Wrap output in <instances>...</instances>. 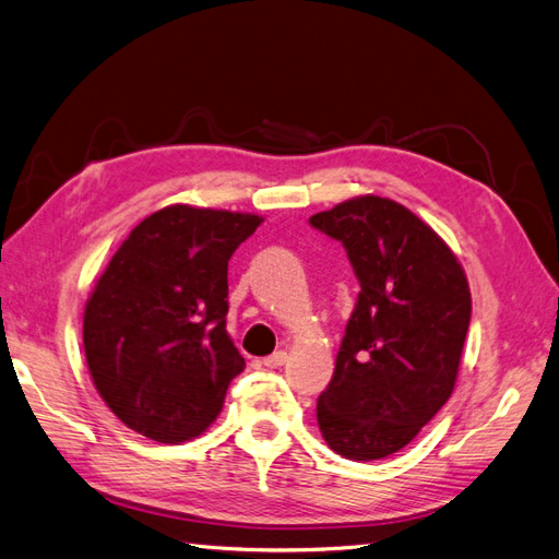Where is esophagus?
<instances>
[{
  "mask_svg": "<svg viewBox=\"0 0 559 559\" xmlns=\"http://www.w3.org/2000/svg\"><path fill=\"white\" fill-rule=\"evenodd\" d=\"M287 352H275V354H270V356H265L263 358V366L265 368H280V366H284L287 364Z\"/></svg>",
  "mask_w": 559,
  "mask_h": 559,
  "instance_id": "obj_1",
  "label": "esophagus"
}]
</instances>
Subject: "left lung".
<instances>
[{
    "label": "left lung",
    "instance_id": "8db88e82",
    "mask_svg": "<svg viewBox=\"0 0 559 559\" xmlns=\"http://www.w3.org/2000/svg\"><path fill=\"white\" fill-rule=\"evenodd\" d=\"M311 225L342 241L361 282L318 426L346 459H384L454 390L471 320L466 272L436 229L390 198H349Z\"/></svg>",
    "mask_w": 559,
    "mask_h": 559
}]
</instances>
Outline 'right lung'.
I'll use <instances>...</instances> for the list:
<instances>
[{"instance_id": "obj_1", "label": "right lung", "mask_w": 559, "mask_h": 559, "mask_svg": "<svg viewBox=\"0 0 559 559\" xmlns=\"http://www.w3.org/2000/svg\"><path fill=\"white\" fill-rule=\"evenodd\" d=\"M263 217L167 205L135 225L83 311L85 364L123 426L163 444L215 424L246 368L227 332V265Z\"/></svg>"}]
</instances>
